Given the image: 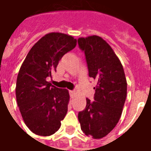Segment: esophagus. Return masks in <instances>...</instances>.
Returning a JSON list of instances; mask_svg holds the SVG:
<instances>
[{"label": "esophagus", "mask_w": 151, "mask_h": 151, "mask_svg": "<svg viewBox=\"0 0 151 151\" xmlns=\"http://www.w3.org/2000/svg\"><path fill=\"white\" fill-rule=\"evenodd\" d=\"M69 95H70V97H71V98H74L76 95L75 91H69Z\"/></svg>", "instance_id": "34e87169"}]
</instances>
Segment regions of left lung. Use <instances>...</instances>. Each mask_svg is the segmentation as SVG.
<instances>
[{"label":"left lung","instance_id":"left-lung-1","mask_svg":"<svg viewBox=\"0 0 151 151\" xmlns=\"http://www.w3.org/2000/svg\"><path fill=\"white\" fill-rule=\"evenodd\" d=\"M84 52L89 76L96 81L95 101L86 99V106L78 113L82 132L100 139L116 127L123 111L127 82L122 64L103 38L91 35L78 40Z\"/></svg>","mask_w":151,"mask_h":151}]
</instances>
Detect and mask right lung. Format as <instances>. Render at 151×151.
Returning a JSON list of instances; mask_svg holds the SVG:
<instances>
[{"mask_svg": "<svg viewBox=\"0 0 151 151\" xmlns=\"http://www.w3.org/2000/svg\"><path fill=\"white\" fill-rule=\"evenodd\" d=\"M77 45L69 35L52 32L41 38L26 56L18 72L16 99L22 117L32 133L50 136L61 125L68 111L69 94L47 79L62 56Z\"/></svg>", "mask_w": 151, "mask_h": 151, "instance_id": "add662e5", "label": "right lung"}]
</instances>
